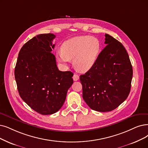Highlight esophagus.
<instances>
[{
  "label": "esophagus",
  "instance_id": "1",
  "mask_svg": "<svg viewBox=\"0 0 148 148\" xmlns=\"http://www.w3.org/2000/svg\"><path fill=\"white\" fill-rule=\"evenodd\" d=\"M79 77L78 75H76V74L74 73L73 76V80H74V81H78V80L79 79Z\"/></svg>",
  "mask_w": 148,
  "mask_h": 148
}]
</instances>
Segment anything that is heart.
Listing matches in <instances>:
<instances>
[{"label": "heart", "mask_w": 148, "mask_h": 148, "mask_svg": "<svg viewBox=\"0 0 148 148\" xmlns=\"http://www.w3.org/2000/svg\"><path fill=\"white\" fill-rule=\"evenodd\" d=\"M61 51L56 53L58 61L67 65L73 60L75 69L79 72H86L95 63L100 51V44L96 38L88 36H76L62 44Z\"/></svg>", "instance_id": "heart-1"}]
</instances>
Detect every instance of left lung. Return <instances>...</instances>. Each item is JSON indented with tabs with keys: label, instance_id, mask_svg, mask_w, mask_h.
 <instances>
[{
	"label": "left lung",
	"instance_id": "left-lung-1",
	"mask_svg": "<svg viewBox=\"0 0 148 148\" xmlns=\"http://www.w3.org/2000/svg\"><path fill=\"white\" fill-rule=\"evenodd\" d=\"M106 46L93 66L80 76L82 98L92 109L114 110L126 100L131 90L132 66L123 44L108 34Z\"/></svg>",
	"mask_w": 148,
	"mask_h": 148
}]
</instances>
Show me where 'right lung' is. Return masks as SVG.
I'll list each match as a JSON object with an SVG mask.
<instances>
[{
    "label": "right lung",
    "instance_id": "right-lung-1",
    "mask_svg": "<svg viewBox=\"0 0 148 148\" xmlns=\"http://www.w3.org/2000/svg\"><path fill=\"white\" fill-rule=\"evenodd\" d=\"M55 35L40 34L21 48L14 70L19 95L38 113L50 115L60 110L69 88L73 83V73L62 72L52 53Z\"/></svg>",
    "mask_w": 148,
    "mask_h": 148
}]
</instances>
